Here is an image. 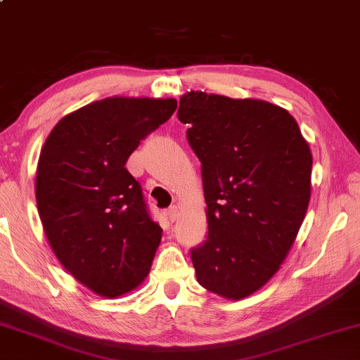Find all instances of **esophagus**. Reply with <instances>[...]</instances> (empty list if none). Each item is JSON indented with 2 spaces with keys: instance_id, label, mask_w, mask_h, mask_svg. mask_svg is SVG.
<instances>
[{
  "instance_id": "obj_1",
  "label": "esophagus",
  "mask_w": 360,
  "mask_h": 360,
  "mask_svg": "<svg viewBox=\"0 0 360 360\" xmlns=\"http://www.w3.org/2000/svg\"><path fill=\"white\" fill-rule=\"evenodd\" d=\"M176 217H179V207H176V205H172V207L167 210V220L170 223H174L176 220Z\"/></svg>"
}]
</instances>
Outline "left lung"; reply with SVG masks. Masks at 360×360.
Wrapping results in <instances>:
<instances>
[{"label": "left lung", "mask_w": 360, "mask_h": 360, "mask_svg": "<svg viewBox=\"0 0 360 360\" xmlns=\"http://www.w3.org/2000/svg\"><path fill=\"white\" fill-rule=\"evenodd\" d=\"M179 120L201 161L209 233L191 249L198 282L229 300L278 273L311 198V156L297 121L264 100L191 91Z\"/></svg>", "instance_id": "8db88e82"}]
</instances>
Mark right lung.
Segmentation results:
<instances>
[{"instance_id": "1", "label": "right lung", "mask_w": 360, "mask_h": 360, "mask_svg": "<svg viewBox=\"0 0 360 360\" xmlns=\"http://www.w3.org/2000/svg\"><path fill=\"white\" fill-rule=\"evenodd\" d=\"M175 110V98L108 97L62 117L44 141L34 193L46 238L97 295H124L150 273L162 229L126 162Z\"/></svg>"}]
</instances>
